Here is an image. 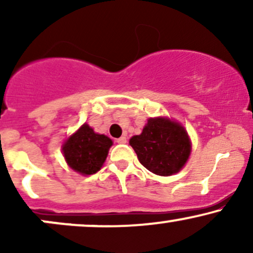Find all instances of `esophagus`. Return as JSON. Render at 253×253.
<instances>
[{
	"instance_id": "1",
	"label": "esophagus",
	"mask_w": 253,
	"mask_h": 253,
	"mask_svg": "<svg viewBox=\"0 0 253 253\" xmlns=\"http://www.w3.org/2000/svg\"><path fill=\"white\" fill-rule=\"evenodd\" d=\"M117 143H118V144H126V143H127V138H126V136H125V135L120 136V138L117 139Z\"/></svg>"
}]
</instances>
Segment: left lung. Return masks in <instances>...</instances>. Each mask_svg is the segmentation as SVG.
I'll return each mask as SVG.
<instances>
[{"instance_id":"obj_1","label":"left lung","mask_w":253,"mask_h":253,"mask_svg":"<svg viewBox=\"0 0 253 253\" xmlns=\"http://www.w3.org/2000/svg\"><path fill=\"white\" fill-rule=\"evenodd\" d=\"M139 162L151 172L170 176L178 172L190 156L191 143L179 123L168 118H151L141 134L129 139Z\"/></svg>"}]
</instances>
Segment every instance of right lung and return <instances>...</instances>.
Listing matches in <instances>:
<instances>
[{
	"label": "right lung",
	"mask_w": 253,
	"mask_h": 253,
	"mask_svg": "<svg viewBox=\"0 0 253 253\" xmlns=\"http://www.w3.org/2000/svg\"><path fill=\"white\" fill-rule=\"evenodd\" d=\"M113 145L112 139L95 133L89 125L84 124L76 133L69 136L62 151L66 163L81 175H92L102 168Z\"/></svg>",
	"instance_id": "1"
}]
</instances>
